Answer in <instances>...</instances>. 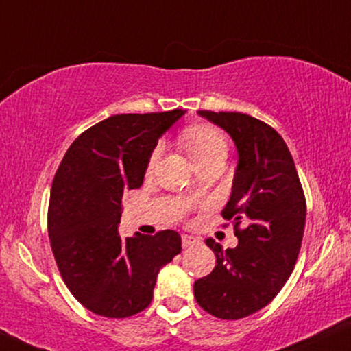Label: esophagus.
Masks as SVG:
<instances>
[{
    "mask_svg": "<svg viewBox=\"0 0 351 351\" xmlns=\"http://www.w3.org/2000/svg\"><path fill=\"white\" fill-rule=\"evenodd\" d=\"M181 239H183V247H191V246L196 245V243H199V239L191 237V234H183Z\"/></svg>",
    "mask_w": 351,
    "mask_h": 351,
    "instance_id": "34e87169",
    "label": "esophagus"
}]
</instances>
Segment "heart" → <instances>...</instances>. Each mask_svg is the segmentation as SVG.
Masks as SVG:
<instances>
[{"label": "heart", "instance_id": "1", "mask_svg": "<svg viewBox=\"0 0 351 351\" xmlns=\"http://www.w3.org/2000/svg\"><path fill=\"white\" fill-rule=\"evenodd\" d=\"M181 143H183L194 167L199 165V163L214 160V158H227V137L214 126L194 124V126L186 128L183 134H181ZM160 150V147L154 150L152 157H150V167H154L155 162L158 160Z\"/></svg>", "mask_w": 351, "mask_h": 351}]
</instances>
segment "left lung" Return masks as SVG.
I'll list each match as a JSON object with an SVG mask.
<instances>
[{
  "label": "left lung",
  "instance_id": "8db88e82",
  "mask_svg": "<svg viewBox=\"0 0 351 351\" xmlns=\"http://www.w3.org/2000/svg\"><path fill=\"white\" fill-rule=\"evenodd\" d=\"M238 150L232 194L221 214L246 220L238 246L223 251L214 239L215 267L194 283L199 306L220 319H241L267 306L295 267L303 239L306 201L293 158L274 128L243 113L207 112Z\"/></svg>",
  "mask_w": 351,
  "mask_h": 351
}]
</instances>
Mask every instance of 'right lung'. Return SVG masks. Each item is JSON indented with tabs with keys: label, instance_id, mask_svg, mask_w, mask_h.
<instances>
[{
	"label": "right lung",
	"instance_id": "obj_1",
	"mask_svg": "<svg viewBox=\"0 0 351 351\" xmlns=\"http://www.w3.org/2000/svg\"><path fill=\"white\" fill-rule=\"evenodd\" d=\"M184 110L114 114L71 144L58 168L48 207V234L61 277L88 311L130 317L144 311L157 275L181 252V237L118 233L124 189L141 188L158 139Z\"/></svg>",
	"mask_w": 351,
	"mask_h": 351
}]
</instances>
